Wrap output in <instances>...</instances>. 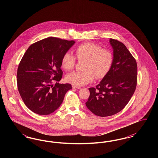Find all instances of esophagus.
<instances>
[{
    "label": "esophagus",
    "mask_w": 158,
    "mask_h": 158,
    "mask_svg": "<svg viewBox=\"0 0 158 158\" xmlns=\"http://www.w3.org/2000/svg\"><path fill=\"white\" fill-rule=\"evenodd\" d=\"M72 88H76V89H81V88H82L81 87L77 86H75V85H73V86H72Z\"/></svg>",
    "instance_id": "1"
}]
</instances>
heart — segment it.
I'll list each match as a JSON object with an SVG mask.
<instances>
[{"label": "heart", "instance_id": "1", "mask_svg": "<svg viewBox=\"0 0 158 158\" xmlns=\"http://www.w3.org/2000/svg\"><path fill=\"white\" fill-rule=\"evenodd\" d=\"M76 59L84 60L82 72H74L68 74L66 79L77 86H81L92 82L95 77L102 79L110 72L114 62L112 52L107 48H102L99 44L94 43H83L75 49ZM76 64L75 57L71 53H64L61 58V66L63 69L70 71Z\"/></svg>", "mask_w": 158, "mask_h": 158}]
</instances>
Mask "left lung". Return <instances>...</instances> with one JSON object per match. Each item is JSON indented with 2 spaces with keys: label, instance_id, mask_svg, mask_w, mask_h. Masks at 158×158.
<instances>
[{
  "label": "left lung",
  "instance_id": "8db88e82",
  "mask_svg": "<svg viewBox=\"0 0 158 158\" xmlns=\"http://www.w3.org/2000/svg\"><path fill=\"white\" fill-rule=\"evenodd\" d=\"M114 62L108 73L95 88H90L86 105L99 117L113 115L127 104L136 88L137 65L136 60L126 45L110 38Z\"/></svg>",
  "mask_w": 158,
  "mask_h": 158
}]
</instances>
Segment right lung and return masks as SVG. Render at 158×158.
<instances>
[{
    "label": "right lung",
    "instance_id": "add662e5",
    "mask_svg": "<svg viewBox=\"0 0 158 158\" xmlns=\"http://www.w3.org/2000/svg\"><path fill=\"white\" fill-rule=\"evenodd\" d=\"M75 43L48 37L31 44L23 56L17 70L18 89L24 104L32 112L52 114L72 89L70 84L58 82L63 76L61 58Z\"/></svg>",
    "mask_w": 158,
    "mask_h": 158
}]
</instances>
